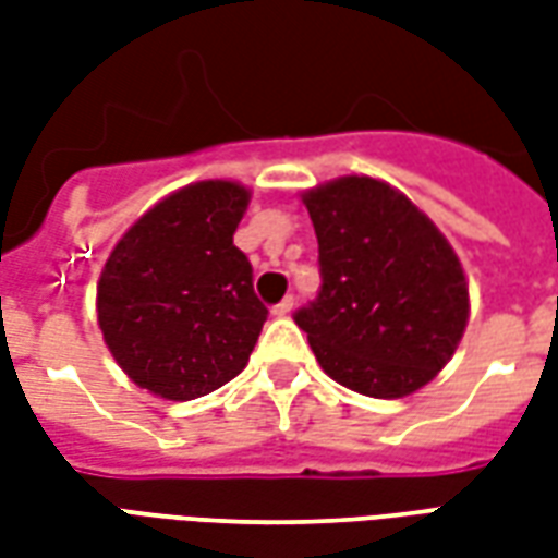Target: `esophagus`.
Listing matches in <instances>:
<instances>
[{
	"label": "esophagus",
	"mask_w": 558,
	"mask_h": 558,
	"mask_svg": "<svg viewBox=\"0 0 558 558\" xmlns=\"http://www.w3.org/2000/svg\"><path fill=\"white\" fill-rule=\"evenodd\" d=\"M292 307H295V299H292V295H287L283 302L271 307V314H275V316H287V314H292Z\"/></svg>",
	"instance_id": "1"
}]
</instances>
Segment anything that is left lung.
Segmentation results:
<instances>
[{"instance_id":"obj_1","label":"left lung","mask_w":558,"mask_h":558,"mask_svg":"<svg viewBox=\"0 0 558 558\" xmlns=\"http://www.w3.org/2000/svg\"><path fill=\"white\" fill-rule=\"evenodd\" d=\"M323 287L295 314L316 362L367 398H407L442 371L466 331L454 247L398 187L343 175L304 191Z\"/></svg>"}]
</instances>
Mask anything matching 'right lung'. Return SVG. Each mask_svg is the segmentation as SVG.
I'll return each mask as SVG.
<instances>
[{
	"mask_svg": "<svg viewBox=\"0 0 558 558\" xmlns=\"http://www.w3.org/2000/svg\"><path fill=\"white\" fill-rule=\"evenodd\" d=\"M247 203L239 182L187 184L148 208L104 263V343L158 398H203L242 374L254 352L268 311L232 244Z\"/></svg>",
	"mask_w": 558,
	"mask_h": 558,
	"instance_id": "obj_1",
	"label": "right lung"
}]
</instances>
